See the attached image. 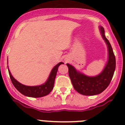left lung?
Returning a JSON list of instances; mask_svg holds the SVG:
<instances>
[{
	"mask_svg": "<svg viewBox=\"0 0 125 125\" xmlns=\"http://www.w3.org/2000/svg\"><path fill=\"white\" fill-rule=\"evenodd\" d=\"M99 30L108 51L107 62L102 72L97 75L91 76L77 70L73 65L66 63L69 76L74 89L84 95H94L102 93L110 84L115 70L116 60L112 47L106 38L104 28L99 26Z\"/></svg>",
	"mask_w": 125,
	"mask_h": 125,
	"instance_id": "8db88e82",
	"label": "left lung"
}]
</instances>
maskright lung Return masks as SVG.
I'll list each match as a JSON object with an SVG mask.
<instances>
[{"label":"right lung","instance_id":"obj_1","mask_svg":"<svg viewBox=\"0 0 125 125\" xmlns=\"http://www.w3.org/2000/svg\"><path fill=\"white\" fill-rule=\"evenodd\" d=\"M64 63L60 62L53 66L51 70V73L49 76L48 78L45 83L38 86H26L18 82L17 80H15L12 75H11L10 71L9 70V66H7L9 70V74H10V79L12 82L13 84L15 87L20 93L23 94L25 96L30 97H41L45 96L48 95L53 88L54 86L55 79L57 75L58 68L61 64H63ZM8 64V60H7Z\"/></svg>","mask_w":125,"mask_h":125}]
</instances>
